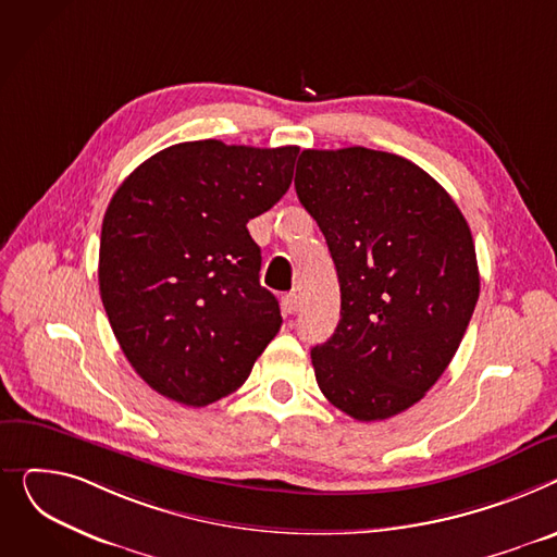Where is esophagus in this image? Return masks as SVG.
<instances>
[{
	"instance_id": "obj_1",
	"label": "esophagus",
	"mask_w": 557,
	"mask_h": 557,
	"mask_svg": "<svg viewBox=\"0 0 557 557\" xmlns=\"http://www.w3.org/2000/svg\"><path fill=\"white\" fill-rule=\"evenodd\" d=\"M281 308H283L285 314H294V312H297V308H299V297H297V294H294V292L285 294V297L281 299Z\"/></svg>"
}]
</instances>
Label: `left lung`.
I'll return each mask as SVG.
<instances>
[{
    "instance_id": "obj_1",
    "label": "left lung",
    "mask_w": 557,
    "mask_h": 557,
    "mask_svg": "<svg viewBox=\"0 0 557 557\" xmlns=\"http://www.w3.org/2000/svg\"><path fill=\"white\" fill-rule=\"evenodd\" d=\"M294 186L342 289L337 329L310 352L321 394L355 420L396 416L466 335L479 299L470 226L432 175L382 150H304Z\"/></svg>"
}]
</instances>
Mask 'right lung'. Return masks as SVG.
Segmentation results:
<instances>
[{
    "instance_id": "1",
    "label": "right lung",
    "mask_w": 557,
    "mask_h": 557,
    "mask_svg": "<svg viewBox=\"0 0 557 557\" xmlns=\"http://www.w3.org/2000/svg\"><path fill=\"white\" fill-rule=\"evenodd\" d=\"M297 154L175 144L112 195L98 287L127 362L163 398L207 407L234 394L276 337L278 301L258 283L247 222L283 198Z\"/></svg>"
}]
</instances>
